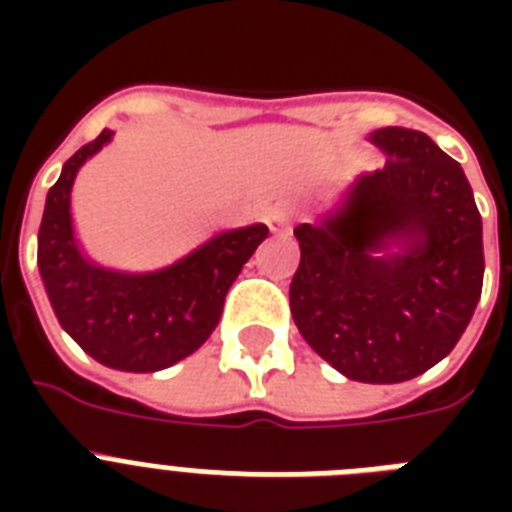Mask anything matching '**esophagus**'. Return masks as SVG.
<instances>
[{
  "label": "esophagus",
  "instance_id": "esophagus-1",
  "mask_svg": "<svg viewBox=\"0 0 512 512\" xmlns=\"http://www.w3.org/2000/svg\"><path fill=\"white\" fill-rule=\"evenodd\" d=\"M295 207L292 204H273L271 209H268V215H265V220H268V228H271L273 233H281V236H287L289 231H292V223H295Z\"/></svg>",
  "mask_w": 512,
  "mask_h": 512
}]
</instances>
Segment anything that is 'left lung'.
Here are the masks:
<instances>
[{"instance_id":"8db88e82","label":"left lung","mask_w":512,"mask_h":512,"mask_svg":"<svg viewBox=\"0 0 512 512\" xmlns=\"http://www.w3.org/2000/svg\"><path fill=\"white\" fill-rule=\"evenodd\" d=\"M372 143L385 167L319 225L295 228L289 311L337 372L388 385L452 353L484 287V239L468 177L425 132L382 127Z\"/></svg>"}]
</instances>
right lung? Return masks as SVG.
Masks as SVG:
<instances>
[{
    "mask_svg": "<svg viewBox=\"0 0 512 512\" xmlns=\"http://www.w3.org/2000/svg\"><path fill=\"white\" fill-rule=\"evenodd\" d=\"M114 132L76 151L52 185L39 225V273L60 327L95 361L122 372H159L191 356L220 321L228 289L268 225L223 231L183 260L154 273L108 271L79 252L71 225V185Z\"/></svg>",
    "mask_w": 512,
    "mask_h": 512,
    "instance_id": "1",
    "label": "right lung"
}]
</instances>
